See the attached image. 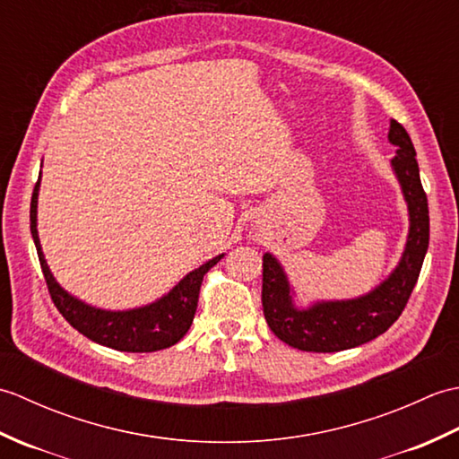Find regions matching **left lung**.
Instances as JSON below:
<instances>
[{"instance_id":"left-lung-1","label":"left lung","mask_w":459,"mask_h":459,"mask_svg":"<svg viewBox=\"0 0 459 459\" xmlns=\"http://www.w3.org/2000/svg\"><path fill=\"white\" fill-rule=\"evenodd\" d=\"M388 140L396 145L391 163L408 204L411 230L401 262L383 284L355 299L317 301L307 309H298L291 301V290L280 262L268 252L262 256L264 317L274 335L290 347L314 353H335L359 347L383 335L408 304L430 240V217L411 135L403 124L391 120Z\"/></svg>"}]
</instances>
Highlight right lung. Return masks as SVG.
<instances>
[{"instance_id": "right-lung-1", "label": "right lung", "mask_w": 459, "mask_h": 459, "mask_svg": "<svg viewBox=\"0 0 459 459\" xmlns=\"http://www.w3.org/2000/svg\"><path fill=\"white\" fill-rule=\"evenodd\" d=\"M37 195L39 181L35 183L31 212H29V219H31V235L37 247L39 262H41L48 294H51L53 304L61 311L68 324L76 331H81L84 337L96 341V343L112 347L116 351H126V353H152V351L168 349L187 333L193 324L195 311H197L203 276L217 264L222 255L214 256L207 264L189 272L168 296L153 301L150 306L128 311H106L92 307L58 286L51 270L47 266L41 242H39L37 235Z\"/></svg>"}]
</instances>
